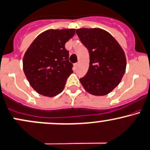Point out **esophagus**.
<instances>
[{"instance_id": "1", "label": "esophagus", "mask_w": 150, "mask_h": 150, "mask_svg": "<svg viewBox=\"0 0 150 150\" xmlns=\"http://www.w3.org/2000/svg\"><path fill=\"white\" fill-rule=\"evenodd\" d=\"M78 63L74 64V67H75V68H77V67H78Z\"/></svg>"}]
</instances>
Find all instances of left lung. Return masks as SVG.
Segmentation results:
<instances>
[{
  "label": "left lung",
  "instance_id": "8db88e82",
  "mask_svg": "<svg viewBox=\"0 0 150 150\" xmlns=\"http://www.w3.org/2000/svg\"><path fill=\"white\" fill-rule=\"evenodd\" d=\"M76 33L90 55L88 71L80 81L95 96L108 95L119 85L126 70L124 50L111 34L101 28H80Z\"/></svg>",
  "mask_w": 150,
  "mask_h": 150
}]
</instances>
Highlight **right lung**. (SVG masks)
Instances as JSON below:
<instances>
[{
    "mask_svg": "<svg viewBox=\"0 0 150 150\" xmlns=\"http://www.w3.org/2000/svg\"><path fill=\"white\" fill-rule=\"evenodd\" d=\"M75 29H50L36 37L23 59V68L30 85L45 97L56 96L65 88L73 72L65 43Z\"/></svg>",
    "mask_w": 150,
    "mask_h": 150,
    "instance_id": "1",
    "label": "right lung"
}]
</instances>
